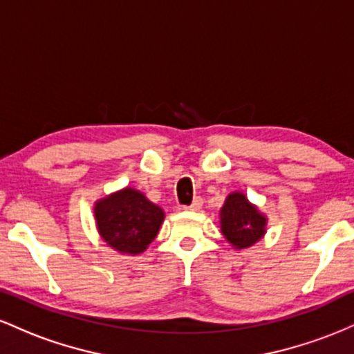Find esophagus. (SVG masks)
<instances>
[{"mask_svg": "<svg viewBox=\"0 0 354 354\" xmlns=\"http://www.w3.org/2000/svg\"><path fill=\"white\" fill-rule=\"evenodd\" d=\"M201 206H203V200H201V198H194V201L191 203L189 206H186L185 209H189V211H200V209H201Z\"/></svg>", "mask_w": 354, "mask_h": 354, "instance_id": "obj_1", "label": "esophagus"}]
</instances>
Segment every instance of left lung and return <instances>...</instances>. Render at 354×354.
<instances>
[{"instance_id": "left-lung-1", "label": "left lung", "mask_w": 354, "mask_h": 354, "mask_svg": "<svg viewBox=\"0 0 354 354\" xmlns=\"http://www.w3.org/2000/svg\"><path fill=\"white\" fill-rule=\"evenodd\" d=\"M268 216L243 191H233L219 209V228L234 250H246L265 238Z\"/></svg>"}]
</instances>
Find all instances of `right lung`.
<instances>
[{
	"mask_svg": "<svg viewBox=\"0 0 354 354\" xmlns=\"http://www.w3.org/2000/svg\"><path fill=\"white\" fill-rule=\"evenodd\" d=\"M95 221L101 239L120 254L146 251L165 221V211L131 186L95 203Z\"/></svg>",
	"mask_w": 354,
	"mask_h": 354,
	"instance_id": "1",
	"label": "right lung"
}]
</instances>
